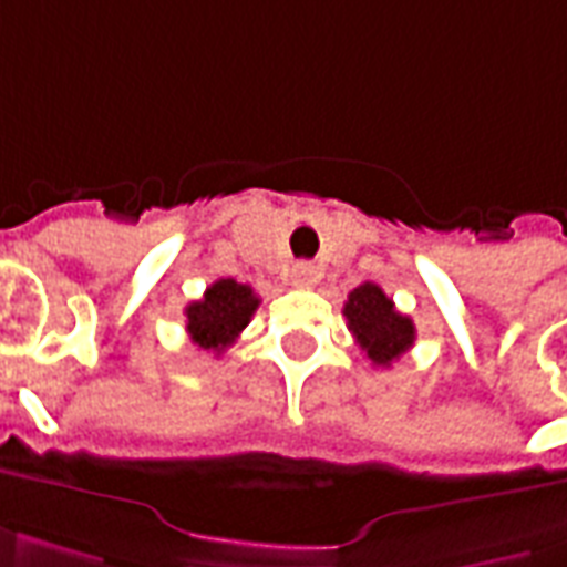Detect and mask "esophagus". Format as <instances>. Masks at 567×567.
<instances>
[{"label": "esophagus", "mask_w": 567, "mask_h": 567, "mask_svg": "<svg viewBox=\"0 0 567 567\" xmlns=\"http://www.w3.org/2000/svg\"><path fill=\"white\" fill-rule=\"evenodd\" d=\"M291 282L297 285V288H309V285L318 282V270H315V265H309V261H300V265L291 267Z\"/></svg>", "instance_id": "34e87169"}]
</instances>
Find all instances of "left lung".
Segmentation results:
<instances>
[{"instance_id":"8db88e82","label":"left lung","mask_w":567,"mask_h":567,"mask_svg":"<svg viewBox=\"0 0 567 567\" xmlns=\"http://www.w3.org/2000/svg\"><path fill=\"white\" fill-rule=\"evenodd\" d=\"M347 327L377 368H391L414 344V323L394 309L379 285L362 282L344 302Z\"/></svg>"}]
</instances>
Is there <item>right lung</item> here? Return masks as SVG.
I'll return each instance as SVG.
<instances>
[{
	"instance_id": "right-lung-1",
	"label": "right lung",
	"mask_w": 567,
	"mask_h": 567,
	"mask_svg": "<svg viewBox=\"0 0 567 567\" xmlns=\"http://www.w3.org/2000/svg\"><path fill=\"white\" fill-rule=\"evenodd\" d=\"M258 302L261 300L249 285H240L235 279H217L205 288L203 300L190 302L185 309V318H188L185 329H188L190 341L199 350L220 355L247 329Z\"/></svg>"
}]
</instances>
